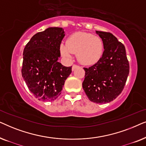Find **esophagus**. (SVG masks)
<instances>
[{"mask_svg":"<svg viewBox=\"0 0 146 146\" xmlns=\"http://www.w3.org/2000/svg\"><path fill=\"white\" fill-rule=\"evenodd\" d=\"M78 67V66H77V65H76V64H74L72 66V70L74 71L76 68H77Z\"/></svg>","mask_w":146,"mask_h":146,"instance_id":"esophagus-1","label":"esophagus"}]
</instances>
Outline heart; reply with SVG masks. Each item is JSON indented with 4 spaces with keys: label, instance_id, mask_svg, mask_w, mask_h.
<instances>
[{
    "label": "heart",
    "instance_id": "1",
    "mask_svg": "<svg viewBox=\"0 0 146 146\" xmlns=\"http://www.w3.org/2000/svg\"><path fill=\"white\" fill-rule=\"evenodd\" d=\"M60 52L68 60L72 58V54H76L77 59L82 64L92 65L97 63L104 53L102 40L92 34L78 32L68 38L66 44L61 43Z\"/></svg>",
    "mask_w": 146,
    "mask_h": 146
}]
</instances>
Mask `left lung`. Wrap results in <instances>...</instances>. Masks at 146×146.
Masks as SVG:
<instances>
[{"label":"left lung","mask_w":146,"mask_h":146,"mask_svg":"<svg viewBox=\"0 0 146 146\" xmlns=\"http://www.w3.org/2000/svg\"><path fill=\"white\" fill-rule=\"evenodd\" d=\"M104 43L103 55L100 60L89 68H84L85 78L82 87L91 102L109 103L123 90L129 66L125 48L112 34L96 31Z\"/></svg>","instance_id":"left-lung-1"}]
</instances>
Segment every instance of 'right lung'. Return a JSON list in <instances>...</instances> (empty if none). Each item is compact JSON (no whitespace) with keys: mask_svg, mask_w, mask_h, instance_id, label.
I'll return each mask as SVG.
<instances>
[{"mask_svg":"<svg viewBox=\"0 0 146 146\" xmlns=\"http://www.w3.org/2000/svg\"><path fill=\"white\" fill-rule=\"evenodd\" d=\"M64 36L62 28L49 27L34 35L24 49L22 76L39 100H55L72 72V66H64L58 62Z\"/></svg>","mask_w":146,"mask_h":146,"instance_id":"add662e5","label":"right lung"}]
</instances>
